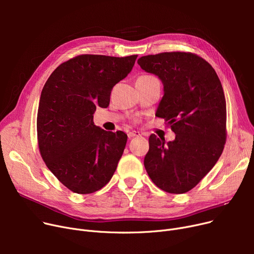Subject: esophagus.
<instances>
[{
  "label": "esophagus",
  "mask_w": 254,
  "mask_h": 254,
  "mask_svg": "<svg viewBox=\"0 0 254 254\" xmlns=\"http://www.w3.org/2000/svg\"><path fill=\"white\" fill-rule=\"evenodd\" d=\"M127 136H128V138H129V139L134 138V137H139V136H140V132H139V131H137V130H130V131H128Z\"/></svg>",
  "instance_id": "1"
}]
</instances>
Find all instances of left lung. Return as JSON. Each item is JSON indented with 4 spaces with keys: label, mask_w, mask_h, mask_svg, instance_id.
I'll use <instances>...</instances> for the list:
<instances>
[{
    "label": "left lung",
    "mask_w": 254,
    "mask_h": 254,
    "mask_svg": "<svg viewBox=\"0 0 254 254\" xmlns=\"http://www.w3.org/2000/svg\"><path fill=\"white\" fill-rule=\"evenodd\" d=\"M157 76L164 97L155 115L175 132L166 143L149 137L144 166L152 182L170 193L193 189L220 157L226 139V105L220 80L204 59L190 52H163L138 60Z\"/></svg>",
    "instance_id": "obj_1"
}]
</instances>
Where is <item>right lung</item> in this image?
I'll use <instances>...</instances> for the list:
<instances>
[{
  "instance_id": "1",
  "label": "right lung",
  "mask_w": 254,
  "mask_h": 254,
  "mask_svg": "<svg viewBox=\"0 0 254 254\" xmlns=\"http://www.w3.org/2000/svg\"><path fill=\"white\" fill-rule=\"evenodd\" d=\"M138 56H78L60 64L42 89L37 115L39 149L47 168L70 190L95 192L108 183L127 136L93 124L97 105L109 106L113 86Z\"/></svg>"
}]
</instances>
